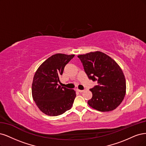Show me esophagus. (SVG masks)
<instances>
[{
    "instance_id": "esophagus-1",
    "label": "esophagus",
    "mask_w": 146,
    "mask_h": 146,
    "mask_svg": "<svg viewBox=\"0 0 146 146\" xmlns=\"http://www.w3.org/2000/svg\"><path fill=\"white\" fill-rule=\"evenodd\" d=\"M77 91H78V92H79V93H82V92H84V90H79V89H77Z\"/></svg>"
}]
</instances>
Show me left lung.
<instances>
[{"label": "left lung", "instance_id": "8db88e82", "mask_svg": "<svg viewBox=\"0 0 146 146\" xmlns=\"http://www.w3.org/2000/svg\"><path fill=\"white\" fill-rule=\"evenodd\" d=\"M78 57L88 78L98 84L90 89L93 95L87 102L89 106L102 112L116 109L126 93L125 79L119 65L110 56L99 51Z\"/></svg>", "mask_w": 146, "mask_h": 146}]
</instances>
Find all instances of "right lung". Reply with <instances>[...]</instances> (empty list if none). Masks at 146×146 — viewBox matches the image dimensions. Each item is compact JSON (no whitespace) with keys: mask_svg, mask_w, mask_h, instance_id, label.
Returning a JSON list of instances; mask_svg holds the SVG:
<instances>
[{"mask_svg":"<svg viewBox=\"0 0 146 146\" xmlns=\"http://www.w3.org/2000/svg\"><path fill=\"white\" fill-rule=\"evenodd\" d=\"M74 54L57 53L42 63L33 79L31 92L36 106L44 114L55 116L71 109L76 92L59 86V76Z\"/></svg>","mask_w":146,"mask_h":146,"instance_id":"add662e5","label":"right lung"}]
</instances>
